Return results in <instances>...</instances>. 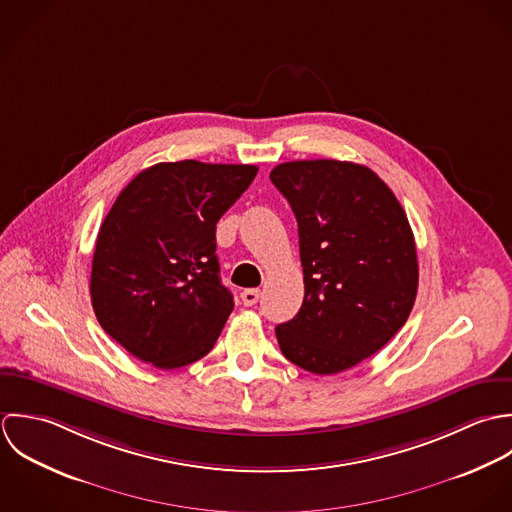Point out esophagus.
<instances>
[{"label":"esophagus","mask_w":512,"mask_h":512,"mask_svg":"<svg viewBox=\"0 0 512 512\" xmlns=\"http://www.w3.org/2000/svg\"><path fill=\"white\" fill-rule=\"evenodd\" d=\"M259 297H261V291H259V289H245V291L241 293V301H243L245 307H253V305L259 301Z\"/></svg>","instance_id":"34e87169"}]
</instances>
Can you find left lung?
Masks as SVG:
<instances>
[{"label":"left lung","mask_w":512,"mask_h":512,"mask_svg":"<svg viewBox=\"0 0 512 512\" xmlns=\"http://www.w3.org/2000/svg\"><path fill=\"white\" fill-rule=\"evenodd\" d=\"M271 182L299 223L305 299L275 328L281 352L328 376L370 358L406 324L417 295V255L408 215L366 166L297 160Z\"/></svg>","instance_id":"1"}]
</instances>
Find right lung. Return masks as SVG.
Listing matches in <instances>:
<instances>
[{"instance_id": "add662e5", "label": "right lung", "mask_w": 512, "mask_h": 512, "mask_svg": "<svg viewBox=\"0 0 512 512\" xmlns=\"http://www.w3.org/2000/svg\"><path fill=\"white\" fill-rule=\"evenodd\" d=\"M255 176L249 164L162 162L118 194L97 237L91 301L104 332L138 360L174 370L213 348L233 310L215 223Z\"/></svg>"}]
</instances>
